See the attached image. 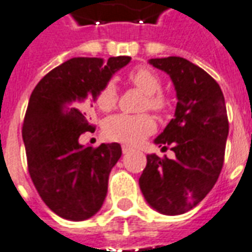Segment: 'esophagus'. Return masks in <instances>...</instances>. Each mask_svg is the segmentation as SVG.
I'll use <instances>...</instances> for the list:
<instances>
[{
  "label": "esophagus",
  "mask_w": 252,
  "mask_h": 252,
  "mask_svg": "<svg viewBox=\"0 0 252 252\" xmlns=\"http://www.w3.org/2000/svg\"><path fill=\"white\" fill-rule=\"evenodd\" d=\"M121 151H123V154H128L129 151H131V147H128V146H121Z\"/></svg>",
  "instance_id": "esophagus-1"
}]
</instances>
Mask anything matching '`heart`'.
<instances>
[{"label":"heart","mask_w":252,"mask_h":252,"mask_svg":"<svg viewBox=\"0 0 252 252\" xmlns=\"http://www.w3.org/2000/svg\"><path fill=\"white\" fill-rule=\"evenodd\" d=\"M126 79L137 90L144 93L142 110H151L157 115H163L169 109L170 101L160 90L162 81L157 72L150 67H135L126 74ZM94 102L102 112H109L119 102V92L115 82L108 81L94 94ZM155 121L148 113L126 115L119 113L108 117L102 124L104 135L113 142L136 144L153 133Z\"/></svg>","instance_id":"heart-1"}]
</instances>
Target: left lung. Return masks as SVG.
<instances>
[{
  "label": "left lung",
  "instance_id": "left-lung-1",
  "mask_svg": "<svg viewBox=\"0 0 252 252\" xmlns=\"http://www.w3.org/2000/svg\"><path fill=\"white\" fill-rule=\"evenodd\" d=\"M150 63L169 74L177 90L175 117L155 139L175 158L147 155L139 178L144 198L163 215L193 209L216 184L227 143L228 116L219 83L188 59L158 58Z\"/></svg>",
  "mask_w": 252,
  "mask_h": 252
}]
</instances>
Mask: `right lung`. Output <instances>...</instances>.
Listing matches in <instances>:
<instances>
[{
  "mask_svg": "<svg viewBox=\"0 0 252 252\" xmlns=\"http://www.w3.org/2000/svg\"><path fill=\"white\" fill-rule=\"evenodd\" d=\"M129 57L72 58L41 78L31 94L23 123L27 164L41 200L58 216L81 221L99 211L112 167L121 157L119 143L81 146L95 131L81 101L97 93Z\"/></svg>",
  "mask_w": 252,
  "mask_h": 252,
  "instance_id": "obj_1",
  "label": "right lung"
}]
</instances>
